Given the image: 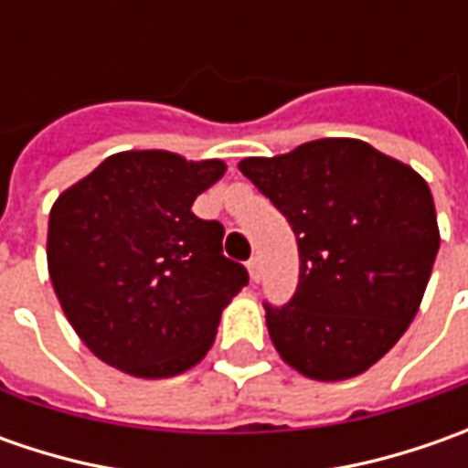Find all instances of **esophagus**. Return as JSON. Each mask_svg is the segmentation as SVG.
Wrapping results in <instances>:
<instances>
[{
  "label": "esophagus",
  "mask_w": 468,
  "mask_h": 468,
  "mask_svg": "<svg viewBox=\"0 0 468 468\" xmlns=\"http://www.w3.org/2000/svg\"><path fill=\"white\" fill-rule=\"evenodd\" d=\"M247 271H250V279L255 281V283L262 279V265L258 258H250V261H247Z\"/></svg>",
  "instance_id": "obj_1"
}]
</instances>
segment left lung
Masks as SVG:
<instances>
[{
    "label": "left lung",
    "mask_w": 468,
    "mask_h": 468,
    "mask_svg": "<svg viewBox=\"0 0 468 468\" xmlns=\"http://www.w3.org/2000/svg\"><path fill=\"white\" fill-rule=\"evenodd\" d=\"M239 171L297 234V292L265 304L281 359L320 383L362 375L404 335L432 273L441 231L427 182L354 137L244 158Z\"/></svg>",
    "instance_id": "8db88e82"
}]
</instances>
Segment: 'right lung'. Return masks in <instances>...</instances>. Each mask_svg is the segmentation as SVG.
<instances>
[{
  "label": "right lung",
  "mask_w": 468,
  "mask_h": 468,
  "mask_svg": "<svg viewBox=\"0 0 468 468\" xmlns=\"http://www.w3.org/2000/svg\"><path fill=\"white\" fill-rule=\"evenodd\" d=\"M224 171L218 158L124 151L51 206V286L101 362L158 380L213 346L224 307L247 286L244 265L224 258V226L192 213Z\"/></svg>",
  "instance_id": "right-lung-1"
}]
</instances>
